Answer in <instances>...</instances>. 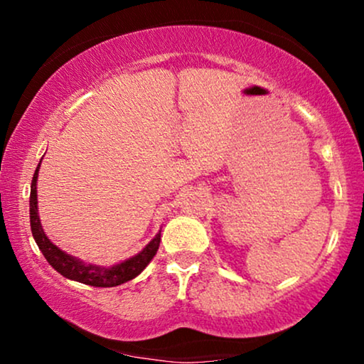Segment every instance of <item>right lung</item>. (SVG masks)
Returning <instances> with one entry per match:
<instances>
[{"mask_svg": "<svg viewBox=\"0 0 364 364\" xmlns=\"http://www.w3.org/2000/svg\"><path fill=\"white\" fill-rule=\"evenodd\" d=\"M43 161V159H41ZM41 162L37 166L34 178H32L31 185V229L32 236H34L37 246L43 252L44 258L49 262L56 272H60L63 277L72 279V281L87 284V286L94 287H114L119 284H124L136 275L141 274V270L149 265L154 255L157 253L159 243H161V231L157 232L150 243L145 246L141 252L133 255L128 260H123L112 267H102V265H92V263L82 262L80 258L72 257L63 250L58 248L56 245L51 243L48 236H46L43 224L39 219V210H37V176H39Z\"/></svg>", "mask_w": 364, "mask_h": 364, "instance_id": "right-lung-1", "label": "right lung"}]
</instances>
